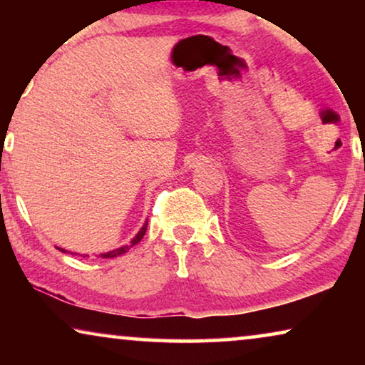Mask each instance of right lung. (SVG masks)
<instances>
[{
  "label": "right lung",
  "instance_id": "1",
  "mask_svg": "<svg viewBox=\"0 0 365 365\" xmlns=\"http://www.w3.org/2000/svg\"><path fill=\"white\" fill-rule=\"evenodd\" d=\"M146 229H148V221L144 222V226L141 227V231H139L138 234H136V237L133 239L131 241V244H129V246H123V247H118V249H114V251H109V252H104V254H101V257L103 259H108V257H118V256H121V254H124V252H128L129 249H131L133 246H136V244L141 241L143 239V236L144 234H146ZM59 249V247H58ZM59 251H63V252H66L64 251V249H59Z\"/></svg>",
  "mask_w": 365,
  "mask_h": 365
}]
</instances>
